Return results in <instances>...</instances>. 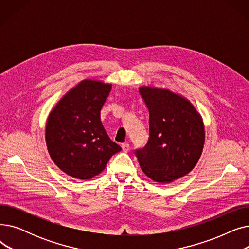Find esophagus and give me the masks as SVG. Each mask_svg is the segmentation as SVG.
<instances>
[{
    "label": "esophagus",
    "instance_id": "obj_1",
    "mask_svg": "<svg viewBox=\"0 0 249 249\" xmlns=\"http://www.w3.org/2000/svg\"><path fill=\"white\" fill-rule=\"evenodd\" d=\"M121 147H122V150H123L124 152H127V151L129 150V148H130V146H129L128 143H122V144H121Z\"/></svg>",
    "mask_w": 249,
    "mask_h": 249
}]
</instances>
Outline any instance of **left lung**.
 <instances>
[{"instance_id":"obj_1","label":"left lung","mask_w":249,"mask_h":249,"mask_svg":"<svg viewBox=\"0 0 249 249\" xmlns=\"http://www.w3.org/2000/svg\"><path fill=\"white\" fill-rule=\"evenodd\" d=\"M149 111V139L135 154L142 172L166 184L189 174L204 148L202 116L185 97L166 88L141 86Z\"/></svg>"}]
</instances>
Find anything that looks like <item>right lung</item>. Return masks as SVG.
I'll list each match as a JSON object with an SVG mask.
<instances>
[{
	"label": "right lung",
	"mask_w": 249,
	"mask_h": 249,
	"mask_svg": "<svg viewBox=\"0 0 249 249\" xmlns=\"http://www.w3.org/2000/svg\"><path fill=\"white\" fill-rule=\"evenodd\" d=\"M111 84L83 80L71 88L49 113L45 141L50 158L70 177L89 179L101 174L121 147L108 136L101 109Z\"/></svg>",
	"instance_id": "right-lung-1"
}]
</instances>
